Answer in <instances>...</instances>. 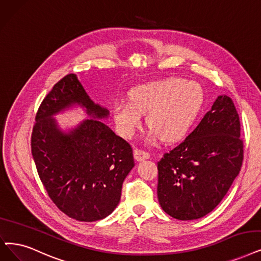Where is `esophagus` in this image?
<instances>
[{
    "mask_svg": "<svg viewBox=\"0 0 261 261\" xmlns=\"http://www.w3.org/2000/svg\"><path fill=\"white\" fill-rule=\"evenodd\" d=\"M134 155H135V160H136L137 162H142V161H145L150 158L149 153L144 152L142 150H139V149L134 150Z\"/></svg>",
    "mask_w": 261,
    "mask_h": 261,
    "instance_id": "34e87169",
    "label": "esophagus"
}]
</instances>
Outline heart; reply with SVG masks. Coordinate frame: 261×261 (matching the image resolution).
<instances>
[{
	"label": "heart",
	"mask_w": 261,
	"mask_h": 261,
	"mask_svg": "<svg viewBox=\"0 0 261 261\" xmlns=\"http://www.w3.org/2000/svg\"><path fill=\"white\" fill-rule=\"evenodd\" d=\"M204 102V91L193 80L167 78L132 90L129 101L118 102L113 119L124 137H132L147 114L153 138L173 142L190 130Z\"/></svg>",
	"instance_id": "1"
}]
</instances>
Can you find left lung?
I'll list each match as a JSON object with an SVG mask.
<instances>
[{
	"label": "left lung",
	"mask_w": 261,
	"mask_h": 261,
	"mask_svg": "<svg viewBox=\"0 0 261 261\" xmlns=\"http://www.w3.org/2000/svg\"><path fill=\"white\" fill-rule=\"evenodd\" d=\"M243 161L240 121L232 99L217 96L198 126L158 163L162 209L180 221H193L222 201Z\"/></svg>",
	"instance_id": "1"
}]
</instances>
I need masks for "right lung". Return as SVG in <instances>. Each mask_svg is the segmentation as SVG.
Listing matches in <instances>:
<instances>
[{
  "instance_id": "1",
  "label": "right lung",
  "mask_w": 261,
  "mask_h": 261,
  "mask_svg": "<svg viewBox=\"0 0 261 261\" xmlns=\"http://www.w3.org/2000/svg\"><path fill=\"white\" fill-rule=\"evenodd\" d=\"M76 108L87 119L61 128L54 117ZM109 114L69 74L52 88L35 118L31 147L39 178L59 209L80 222L99 221L114 211L135 166L130 145L99 121Z\"/></svg>"
}]
</instances>
